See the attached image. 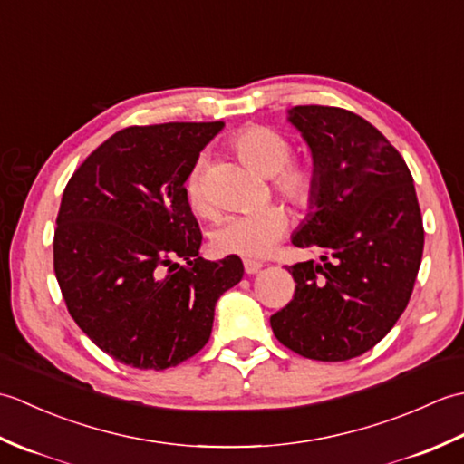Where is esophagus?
Wrapping results in <instances>:
<instances>
[{
    "instance_id": "34e87169",
    "label": "esophagus",
    "mask_w": 464,
    "mask_h": 464,
    "mask_svg": "<svg viewBox=\"0 0 464 464\" xmlns=\"http://www.w3.org/2000/svg\"><path fill=\"white\" fill-rule=\"evenodd\" d=\"M243 267H245V273H247V275H255L257 271H261L263 263H259V261H251V259H245V261H243Z\"/></svg>"
}]
</instances>
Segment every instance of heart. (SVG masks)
Here are the masks:
<instances>
[{"label": "heart", "mask_w": 464, "mask_h": 464, "mask_svg": "<svg viewBox=\"0 0 464 464\" xmlns=\"http://www.w3.org/2000/svg\"><path fill=\"white\" fill-rule=\"evenodd\" d=\"M239 160L263 177H271L273 191L293 209L304 211L317 195L319 177L309 160H293L291 141L277 130L247 125L229 140ZM185 199L201 217L213 215V205L203 185V161H197L185 177ZM287 229V215L275 205L247 215H231L211 235L213 249L219 255H237L263 259L277 247Z\"/></svg>", "instance_id": "1"}]
</instances>
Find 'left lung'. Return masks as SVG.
I'll return each instance as SVG.
<instances>
[{"mask_svg": "<svg viewBox=\"0 0 464 464\" xmlns=\"http://www.w3.org/2000/svg\"><path fill=\"white\" fill-rule=\"evenodd\" d=\"M289 121L319 177L293 245L323 255L287 269L297 285L271 329L301 357L347 361L372 349L409 304L425 245L415 185L401 153L361 115L297 105Z\"/></svg>", "mask_w": 464, "mask_h": 464, "instance_id": "8db88e82", "label": "left lung"}]
</instances>
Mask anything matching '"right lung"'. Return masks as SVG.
I'll return each mask as SVG.
<instances>
[{"label": "right lung", "mask_w": 464, "mask_h": 464, "mask_svg": "<svg viewBox=\"0 0 464 464\" xmlns=\"http://www.w3.org/2000/svg\"><path fill=\"white\" fill-rule=\"evenodd\" d=\"M223 125L125 127L65 185L53 235L59 289L87 337L130 367L163 371L199 353L217 299L243 277L237 255L199 257L185 199L187 173Z\"/></svg>", "instance_id": "right-lung-1"}]
</instances>
